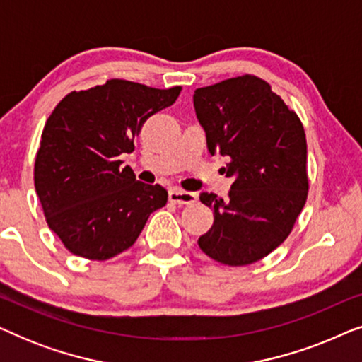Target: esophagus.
<instances>
[{
    "mask_svg": "<svg viewBox=\"0 0 362 362\" xmlns=\"http://www.w3.org/2000/svg\"><path fill=\"white\" fill-rule=\"evenodd\" d=\"M170 201L175 202V204H194L197 201L196 192L182 191L180 187H173L170 191Z\"/></svg>",
    "mask_w": 362,
    "mask_h": 362,
    "instance_id": "obj_1",
    "label": "esophagus"
}]
</instances>
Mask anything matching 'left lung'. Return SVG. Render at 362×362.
Masks as SVG:
<instances>
[{"mask_svg": "<svg viewBox=\"0 0 362 362\" xmlns=\"http://www.w3.org/2000/svg\"><path fill=\"white\" fill-rule=\"evenodd\" d=\"M211 155L227 156L234 177L226 199L201 192L214 224L197 244L212 260L250 265L290 235L306 197V136L300 117L264 78L232 77L194 90Z\"/></svg>", "mask_w": 362, "mask_h": 362, "instance_id": "obj_1", "label": "left lung"}]
</instances>
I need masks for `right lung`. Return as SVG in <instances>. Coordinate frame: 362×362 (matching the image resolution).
<instances>
[{"label":"right lung","instance_id":"1","mask_svg":"<svg viewBox=\"0 0 362 362\" xmlns=\"http://www.w3.org/2000/svg\"><path fill=\"white\" fill-rule=\"evenodd\" d=\"M180 92L110 78L67 93L54 108L36 153L34 186L49 229L74 255L108 260L122 254L166 204L165 187L136 181L120 155L135 150L143 123Z\"/></svg>","mask_w":362,"mask_h":362}]
</instances>
